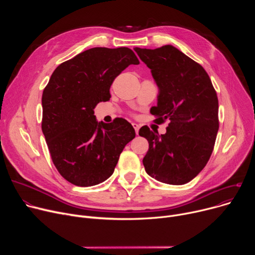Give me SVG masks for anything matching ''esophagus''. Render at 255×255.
<instances>
[{"instance_id": "esophagus-1", "label": "esophagus", "mask_w": 255, "mask_h": 255, "mask_svg": "<svg viewBox=\"0 0 255 255\" xmlns=\"http://www.w3.org/2000/svg\"><path fill=\"white\" fill-rule=\"evenodd\" d=\"M132 126H133V128H134V130H135V133H136V134H138L139 125H137V124H135V123H133V124H132Z\"/></svg>"}]
</instances>
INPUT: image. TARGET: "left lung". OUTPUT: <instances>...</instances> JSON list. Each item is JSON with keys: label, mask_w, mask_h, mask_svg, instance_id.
<instances>
[{"label": "left lung", "mask_w": 255, "mask_h": 255, "mask_svg": "<svg viewBox=\"0 0 255 255\" xmlns=\"http://www.w3.org/2000/svg\"><path fill=\"white\" fill-rule=\"evenodd\" d=\"M134 50L159 88L157 106L151 109L155 122L169 121L165 134L148 126L139 129L149 141L144 169L159 182L186 184L203 170L214 150L219 129L217 93L204 67L178 48Z\"/></svg>", "instance_id": "obj_1"}]
</instances>
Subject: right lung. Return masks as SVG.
<instances>
[{
  "mask_svg": "<svg viewBox=\"0 0 255 255\" xmlns=\"http://www.w3.org/2000/svg\"><path fill=\"white\" fill-rule=\"evenodd\" d=\"M138 65L128 47H94L60 64L42 94L41 128L60 175L80 187L109 179L135 131L125 119L98 123L94 109L111 98L115 78Z\"/></svg>",
  "mask_w": 255,
  "mask_h": 255,
  "instance_id": "obj_1",
  "label": "right lung"
}]
</instances>
